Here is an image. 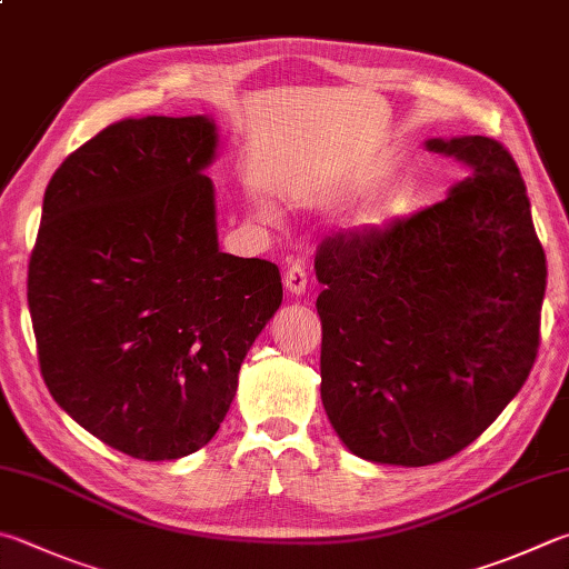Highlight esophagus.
I'll return each instance as SVG.
<instances>
[{
	"label": "esophagus",
	"mask_w": 569,
	"mask_h": 569,
	"mask_svg": "<svg viewBox=\"0 0 569 569\" xmlns=\"http://www.w3.org/2000/svg\"><path fill=\"white\" fill-rule=\"evenodd\" d=\"M283 283H286L288 291L296 293V296L306 293V288H308V271H306V266H301V263L288 266V271L283 273Z\"/></svg>",
	"instance_id": "esophagus-1"
}]
</instances>
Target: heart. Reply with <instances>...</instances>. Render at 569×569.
Instances as JSON below:
<instances>
[{"label":"heart","instance_id":"obj_1","mask_svg":"<svg viewBox=\"0 0 569 569\" xmlns=\"http://www.w3.org/2000/svg\"><path fill=\"white\" fill-rule=\"evenodd\" d=\"M366 221H376V216H366Z\"/></svg>","mask_w":569,"mask_h":569}]
</instances>
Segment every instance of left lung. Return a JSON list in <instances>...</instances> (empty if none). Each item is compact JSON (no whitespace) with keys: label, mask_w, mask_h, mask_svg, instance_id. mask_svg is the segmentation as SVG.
Instances as JSON below:
<instances>
[{"label":"left lung","mask_w":569,"mask_h":569,"mask_svg":"<svg viewBox=\"0 0 569 569\" xmlns=\"http://www.w3.org/2000/svg\"><path fill=\"white\" fill-rule=\"evenodd\" d=\"M468 177L388 226L320 241V398L358 458L458 456L518 396L540 348L547 263L518 163L488 137L430 139Z\"/></svg>","instance_id":"obj_1"}]
</instances>
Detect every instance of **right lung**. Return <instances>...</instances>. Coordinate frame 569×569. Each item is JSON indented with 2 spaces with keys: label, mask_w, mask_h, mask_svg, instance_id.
<instances>
[{
  "label": "right lung",
  "mask_w": 569,
  "mask_h": 569,
  "mask_svg": "<svg viewBox=\"0 0 569 569\" xmlns=\"http://www.w3.org/2000/svg\"><path fill=\"white\" fill-rule=\"evenodd\" d=\"M206 117L121 119L69 153L41 206L27 301L41 378L109 448L177 460L231 408L281 271L219 251Z\"/></svg>",
  "instance_id": "1"
}]
</instances>
